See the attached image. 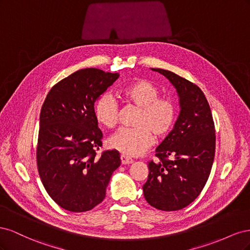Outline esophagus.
Segmentation results:
<instances>
[{"instance_id": "obj_1", "label": "esophagus", "mask_w": 250, "mask_h": 250, "mask_svg": "<svg viewBox=\"0 0 250 250\" xmlns=\"http://www.w3.org/2000/svg\"><path fill=\"white\" fill-rule=\"evenodd\" d=\"M121 163H122V165H129V164L133 163V160L128 156L121 155Z\"/></svg>"}]
</instances>
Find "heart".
I'll use <instances>...</instances> for the list:
<instances>
[{
  "label": "heart",
  "instance_id": "heart-1",
  "mask_svg": "<svg viewBox=\"0 0 250 250\" xmlns=\"http://www.w3.org/2000/svg\"><path fill=\"white\" fill-rule=\"evenodd\" d=\"M124 99L140 107L135 127H123L108 140V146L119 152L137 156L152 146L154 135L165 138L173 129L178 116V105L171 97H158L160 90L147 80H137L122 89ZM120 106L111 94L105 93L94 105L96 120L113 128L119 120Z\"/></svg>",
  "mask_w": 250,
  "mask_h": 250
}]
</instances>
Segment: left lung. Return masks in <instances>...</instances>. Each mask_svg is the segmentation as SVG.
Masks as SVG:
<instances>
[{
	"label": "left lung",
	"mask_w": 250,
	"mask_h": 250,
	"mask_svg": "<svg viewBox=\"0 0 250 250\" xmlns=\"http://www.w3.org/2000/svg\"><path fill=\"white\" fill-rule=\"evenodd\" d=\"M152 70L176 88L180 113L155 150L158 161L148 164L143 192L151 207L178 210L198 197L208 179L215 157V124L207 98L195 83L167 70Z\"/></svg>",
	"instance_id": "obj_1"
}]
</instances>
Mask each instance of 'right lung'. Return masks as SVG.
Segmentation results:
<instances>
[{
	"mask_svg": "<svg viewBox=\"0 0 250 250\" xmlns=\"http://www.w3.org/2000/svg\"><path fill=\"white\" fill-rule=\"evenodd\" d=\"M120 75L82 69L51 88L40 117L36 162L42 183L62 208L81 213L103 201L111 174L121 165L117 150L103 151L94 104Z\"/></svg>",
	"mask_w": 250,
	"mask_h": 250,
	"instance_id": "obj_1",
	"label": "right lung"
}]
</instances>
